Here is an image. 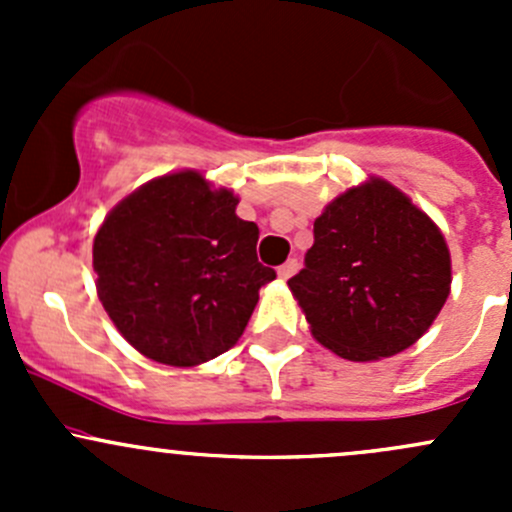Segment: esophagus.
I'll return each instance as SVG.
<instances>
[{
	"mask_svg": "<svg viewBox=\"0 0 512 512\" xmlns=\"http://www.w3.org/2000/svg\"><path fill=\"white\" fill-rule=\"evenodd\" d=\"M297 270H299V260H297V257H289L285 265H282L280 270H277V275H280L282 280H289V277H292Z\"/></svg>",
	"mask_w": 512,
	"mask_h": 512,
	"instance_id": "obj_1",
	"label": "esophagus"
}]
</instances>
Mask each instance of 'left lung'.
<instances>
[{"mask_svg":"<svg viewBox=\"0 0 512 512\" xmlns=\"http://www.w3.org/2000/svg\"><path fill=\"white\" fill-rule=\"evenodd\" d=\"M287 285L319 344L371 361L431 327L451 292V255L428 215L376 178L314 220V245Z\"/></svg>","mask_w":512,"mask_h":512,"instance_id":"obj_1","label":"left lung"}]
</instances>
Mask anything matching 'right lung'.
<instances>
[{"mask_svg":"<svg viewBox=\"0 0 512 512\" xmlns=\"http://www.w3.org/2000/svg\"><path fill=\"white\" fill-rule=\"evenodd\" d=\"M230 190L195 170L151 180L116 205L94 240L98 297L143 356L195 366L235 347L260 287V227L235 215Z\"/></svg>","mask_w":512,"mask_h":512,"instance_id":"1","label":"right lung"}]
</instances>
